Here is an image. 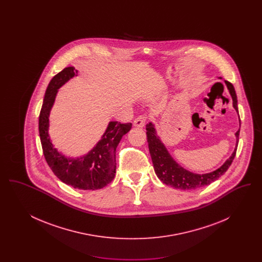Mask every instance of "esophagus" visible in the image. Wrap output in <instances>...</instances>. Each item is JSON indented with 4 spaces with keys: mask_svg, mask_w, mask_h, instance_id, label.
I'll use <instances>...</instances> for the list:
<instances>
[{
    "mask_svg": "<svg viewBox=\"0 0 262 262\" xmlns=\"http://www.w3.org/2000/svg\"><path fill=\"white\" fill-rule=\"evenodd\" d=\"M145 117L144 116H139L134 121V125L137 127H143L145 125Z\"/></svg>",
    "mask_w": 262,
    "mask_h": 262,
    "instance_id": "obj_1",
    "label": "esophagus"
}]
</instances>
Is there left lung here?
Here are the masks:
<instances>
[{"instance_id": "left-lung-1", "label": "left lung", "mask_w": 262, "mask_h": 262, "mask_svg": "<svg viewBox=\"0 0 262 262\" xmlns=\"http://www.w3.org/2000/svg\"><path fill=\"white\" fill-rule=\"evenodd\" d=\"M222 77H220V79ZM224 81L233 100V107L236 110V112L238 114L237 94H236L235 88L231 82L227 80ZM146 130H147L146 136H147L150 155L154 166V171L157 174V177L167 186H171L177 189H183V190L196 189L200 187L208 186L214 181L219 179L222 174H225V172L231 166L236 156L237 141H238V136H239V128H238V130L235 135L237 139L236 147L233 151L232 155L225 161L221 167H219L218 169H216L215 171L210 173L196 174L185 169L174 160L172 155L169 153L168 149L166 148L160 137L157 135L155 125L152 122H150L149 124L146 125Z\"/></svg>"}]
</instances>
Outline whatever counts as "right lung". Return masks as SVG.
Returning a JSON list of instances; mask_svg holds the SVG:
<instances>
[{"mask_svg":"<svg viewBox=\"0 0 262 262\" xmlns=\"http://www.w3.org/2000/svg\"><path fill=\"white\" fill-rule=\"evenodd\" d=\"M77 76L74 67L63 69L51 79L39 116V136L45 159L62 183L78 189L95 190L109 185L116 174V149L132 124L109 122L95 146L79 157H69L54 147L49 135V117L59 89Z\"/></svg>","mask_w":262,"mask_h":262,"instance_id":"obj_1","label":"right lung"}]
</instances>
